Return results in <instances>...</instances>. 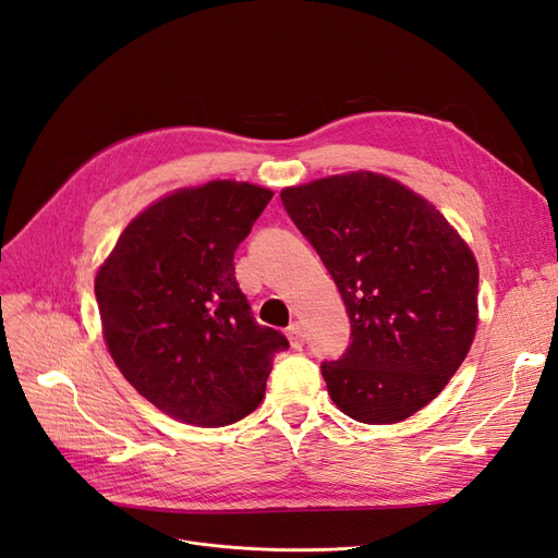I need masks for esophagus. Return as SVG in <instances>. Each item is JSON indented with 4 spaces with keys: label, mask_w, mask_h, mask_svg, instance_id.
I'll return each instance as SVG.
<instances>
[{
    "label": "esophagus",
    "mask_w": 558,
    "mask_h": 558,
    "mask_svg": "<svg viewBox=\"0 0 558 558\" xmlns=\"http://www.w3.org/2000/svg\"><path fill=\"white\" fill-rule=\"evenodd\" d=\"M287 338H290V343L294 350H301L303 348V329L299 322H292L290 327H287Z\"/></svg>",
    "instance_id": "esophagus-1"
}]
</instances>
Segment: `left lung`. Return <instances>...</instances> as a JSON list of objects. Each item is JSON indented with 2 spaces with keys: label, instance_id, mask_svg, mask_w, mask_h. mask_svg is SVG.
Returning <instances> with one entry per match:
<instances>
[{
  "label": "left lung",
  "instance_id": "8db88e82",
  "mask_svg": "<svg viewBox=\"0 0 558 558\" xmlns=\"http://www.w3.org/2000/svg\"><path fill=\"white\" fill-rule=\"evenodd\" d=\"M325 262L350 345L322 362L331 401L364 424L408 420L457 373L477 327V262L436 206L380 173L280 192Z\"/></svg>",
  "mask_w": 558,
  "mask_h": 558
}]
</instances>
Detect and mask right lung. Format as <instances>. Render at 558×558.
<instances>
[{
	"label": "right lung",
	"mask_w": 558,
	"mask_h": 558,
	"mask_svg": "<svg viewBox=\"0 0 558 558\" xmlns=\"http://www.w3.org/2000/svg\"><path fill=\"white\" fill-rule=\"evenodd\" d=\"M271 196L233 181L178 190L128 225L97 274L113 362L141 397L185 424L250 415L276 354L290 348L257 325L233 268Z\"/></svg>",
	"instance_id": "obj_1"
}]
</instances>
